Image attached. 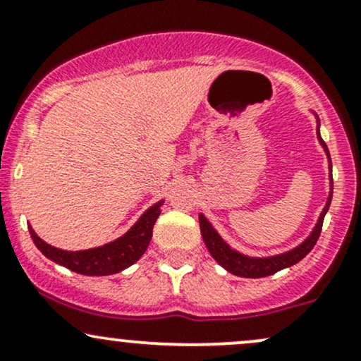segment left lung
I'll return each mask as SVG.
<instances>
[{
	"instance_id": "8db88e82",
	"label": "left lung",
	"mask_w": 361,
	"mask_h": 361,
	"mask_svg": "<svg viewBox=\"0 0 361 361\" xmlns=\"http://www.w3.org/2000/svg\"><path fill=\"white\" fill-rule=\"evenodd\" d=\"M316 119H318V116H316ZM316 134H318L319 145L323 146L324 153H326L328 161H329V197L326 200V205H324L323 212H321L318 224L314 225V228H312L310 237H307L305 242H301L298 247H294V249H290L288 252H282V254L271 255V257H250V255L240 254V252L232 249V247H230L227 242L219 235V232L212 227V224L208 222L207 216L203 214L198 215L200 230H202L203 242H205L208 252H210L212 257H214L220 266L227 269L228 272H232L233 276L252 277V279H255V277L272 276L276 274V272L282 271V269L294 266V264H298L299 260L305 259L306 255L312 250V247L316 245V242H318L321 228H323L324 215H326L329 203H331V198H333V175H331V158H329L328 146L326 142L321 139V134H319V119H318V133Z\"/></svg>"
}]
</instances>
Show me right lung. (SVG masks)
Wrapping results in <instances>:
<instances>
[{
	"label": "right lung",
	"mask_w": 361,
	"mask_h": 361,
	"mask_svg": "<svg viewBox=\"0 0 361 361\" xmlns=\"http://www.w3.org/2000/svg\"><path fill=\"white\" fill-rule=\"evenodd\" d=\"M161 202L154 203L139 216V220L133 225L123 237L116 238L109 244L94 247L87 250H62L56 247L43 242L40 237L35 233L32 225H28L30 235H32L37 249L42 252L45 257L54 260L55 264L71 269L77 274L84 276H109L116 272L124 271L133 266L136 260L141 259L147 245H149L151 237H153V227L161 214Z\"/></svg>",
	"instance_id": "right-lung-1"
}]
</instances>
